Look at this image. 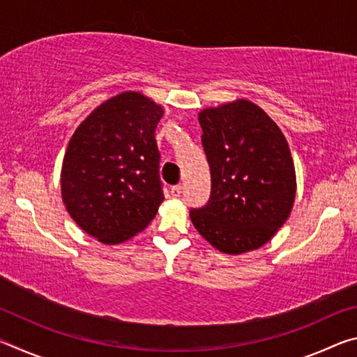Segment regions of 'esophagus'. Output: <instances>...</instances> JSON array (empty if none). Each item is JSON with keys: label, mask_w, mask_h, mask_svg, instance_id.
I'll return each instance as SVG.
<instances>
[{"label": "esophagus", "mask_w": 357, "mask_h": 357, "mask_svg": "<svg viewBox=\"0 0 357 357\" xmlns=\"http://www.w3.org/2000/svg\"><path fill=\"white\" fill-rule=\"evenodd\" d=\"M181 192H183V185H173L172 189H170V193H172V197H174V198H178V197H181Z\"/></svg>", "instance_id": "34e87169"}]
</instances>
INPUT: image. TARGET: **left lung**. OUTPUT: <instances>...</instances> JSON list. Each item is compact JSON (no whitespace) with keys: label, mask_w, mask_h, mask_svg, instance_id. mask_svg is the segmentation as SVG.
<instances>
[{"label":"left lung","mask_w":357,"mask_h":357,"mask_svg":"<svg viewBox=\"0 0 357 357\" xmlns=\"http://www.w3.org/2000/svg\"><path fill=\"white\" fill-rule=\"evenodd\" d=\"M211 168V197L190 211L198 233L229 255L268 243L293 209L296 172L285 135L250 100L198 114Z\"/></svg>","instance_id":"obj_1"}]
</instances>
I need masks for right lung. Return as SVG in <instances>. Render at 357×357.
I'll list each match as a JSON object with an SVG mask.
<instances>
[{
    "instance_id": "add662e5",
    "label": "right lung",
    "mask_w": 357,
    "mask_h": 357,
    "mask_svg": "<svg viewBox=\"0 0 357 357\" xmlns=\"http://www.w3.org/2000/svg\"><path fill=\"white\" fill-rule=\"evenodd\" d=\"M164 108L135 91L100 104L78 126L66 149L61 195L89 236L121 244L154 219L164 190L154 132Z\"/></svg>"
}]
</instances>
